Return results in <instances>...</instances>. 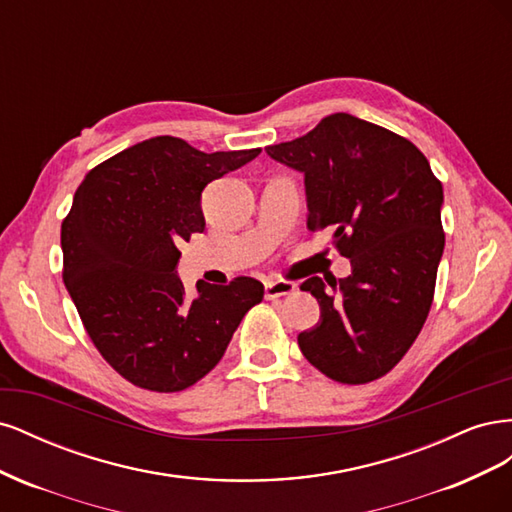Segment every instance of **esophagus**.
I'll return each mask as SVG.
<instances>
[{
	"label": "esophagus",
	"mask_w": 512,
	"mask_h": 512,
	"mask_svg": "<svg viewBox=\"0 0 512 512\" xmlns=\"http://www.w3.org/2000/svg\"><path fill=\"white\" fill-rule=\"evenodd\" d=\"M297 290V284H292L288 280H275V282H267L265 284V299L275 301L280 297H286V294H292Z\"/></svg>",
	"instance_id": "34e87169"
}]
</instances>
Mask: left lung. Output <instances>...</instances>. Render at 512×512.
<instances>
[{
	"instance_id": "obj_1",
	"label": "left lung",
	"mask_w": 512,
	"mask_h": 512,
	"mask_svg": "<svg viewBox=\"0 0 512 512\" xmlns=\"http://www.w3.org/2000/svg\"><path fill=\"white\" fill-rule=\"evenodd\" d=\"M267 153L305 175L307 228L329 230L352 273L301 290L320 303V322L299 333L305 359L342 384L378 380L421 333L444 252L442 183L408 138L335 113Z\"/></svg>"
}]
</instances>
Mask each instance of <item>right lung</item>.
Returning <instances> with one entry per match:
<instances>
[{"label":"right lung","instance_id":"right-lung-1","mask_svg":"<svg viewBox=\"0 0 512 512\" xmlns=\"http://www.w3.org/2000/svg\"><path fill=\"white\" fill-rule=\"evenodd\" d=\"M260 149L205 153L156 136L91 168L61 222L64 284L91 342L121 378L177 393L220 363L239 322L262 301L254 277L198 282L185 297L179 243L205 230L200 194Z\"/></svg>","mask_w":512,"mask_h":512}]
</instances>
